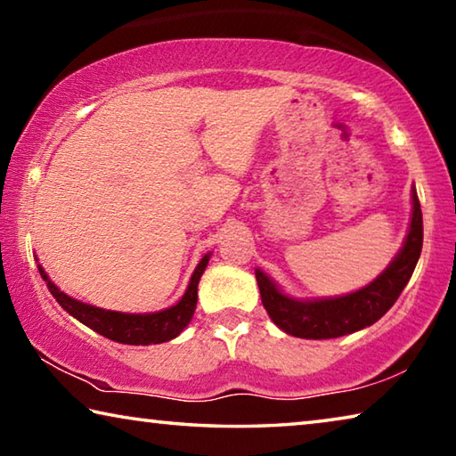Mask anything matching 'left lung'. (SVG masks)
<instances>
[{"mask_svg": "<svg viewBox=\"0 0 456 456\" xmlns=\"http://www.w3.org/2000/svg\"><path fill=\"white\" fill-rule=\"evenodd\" d=\"M411 199V225L403 247L384 272L364 288L334 297H293L267 273L256 269L261 302L275 326L296 338L330 339L354 334L380 320L406 288L422 251V211L414 187Z\"/></svg>", "mask_w": 456, "mask_h": 456, "instance_id": "obj_1", "label": "left lung"}]
</instances>
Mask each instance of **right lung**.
I'll return each mask as SVG.
<instances>
[{"instance_id": "obj_1", "label": "right lung", "mask_w": 456, "mask_h": 456, "mask_svg": "<svg viewBox=\"0 0 456 456\" xmlns=\"http://www.w3.org/2000/svg\"><path fill=\"white\" fill-rule=\"evenodd\" d=\"M211 253H205L191 275V281L184 289L183 297L175 305L167 307V310L152 312V314H126V312H114V310H102V307L84 304L68 293L61 291L56 283H53L45 269L37 264V272H40L42 280L48 285V289L56 302L64 307V310L78 320L84 326L94 330L96 334L104 336L112 342L118 344H130V346H151V344H163L168 342L181 334V331L189 326V322L195 314L197 307V288L199 280L209 264ZM37 259V257H36Z\"/></svg>"}]
</instances>
